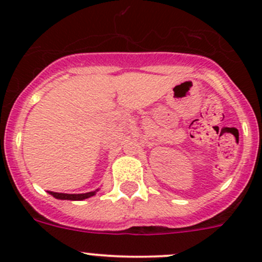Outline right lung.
Masks as SVG:
<instances>
[{
    "instance_id": "right-lung-1",
    "label": "right lung",
    "mask_w": 262,
    "mask_h": 262,
    "mask_svg": "<svg viewBox=\"0 0 262 262\" xmlns=\"http://www.w3.org/2000/svg\"><path fill=\"white\" fill-rule=\"evenodd\" d=\"M97 191H99V189L95 190V191L84 192V194H64V192H54V191H48V192L50 195H53L55 199H60V200H84V199H89V198L94 196V195H96Z\"/></svg>"
}]
</instances>
